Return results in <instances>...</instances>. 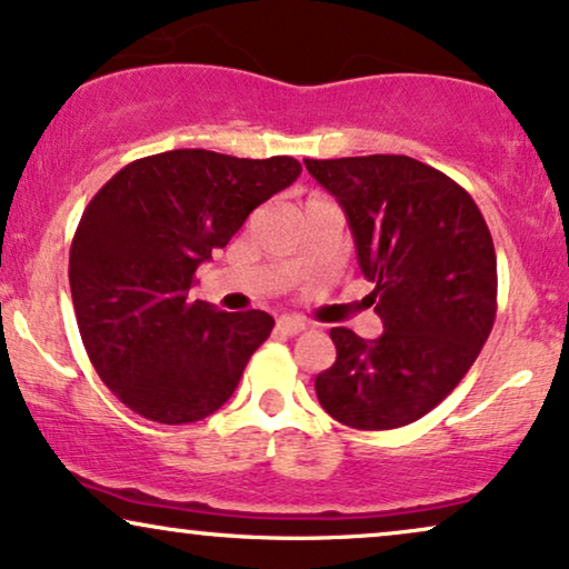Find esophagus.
Returning <instances> with one entry per match:
<instances>
[{"label":"esophagus","instance_id":"esophagus-1","mask_svg":"<svg viewBox=\"0 0 569 569\" xmlns=\"http://www.w3.org/2000/svg\"><path fill=\"white\" fill-rule=\"evenodd\" d=\"M276 328H278L283 336H297V333H301V330H305L307 326H305V322H301V320H297V318H278Z\"/></svg>","mask_w":569,"mask_h":569}]
</instances>
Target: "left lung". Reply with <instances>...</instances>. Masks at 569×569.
Returning <instances> with one entry per match:
<instances>
[{
    "label": "left lung",
    "instance_id": "8db88e82",
    "mask_svg": "<svg viewBox=\"0 0 569 569\" xmlns=\"http://www.w3.org/2000/svg\"><path fill=\"white\" fill-rule=\"evenodd\" d=\"M347 212L383 333L333 328L315 391L333 420L391 430L420 420L472 368L496 320V251L462 186L405 154L305 160Z\"/></svg>",
    "mask_w": 569,
    "mask_h": 569
}]
</instances>
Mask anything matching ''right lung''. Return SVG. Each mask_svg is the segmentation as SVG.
Returning <instances> with one entry per match:
<instances>
[{"instance_id": "1", "label": "right lung", "mask_w": 569, "mask_h": 569, "mask_svg": "<svg viewBox=\"0 0 569 569\" xmlns=\"http://www.w3.org/2000/svg\"><path fill=\"white\" fill-rule=\"evenodd\" d=\"M299 172L293 157L172 149L93 193L70 247V293L93 370L136 415L183 426L233 397L276 320L193 299V272Z\"/></svg>"}]
</instances>
